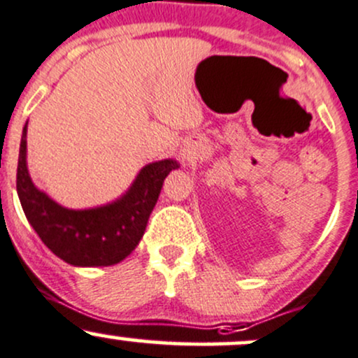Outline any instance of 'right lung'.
<instances>
[{"label": "right lung", "mask_w": 358, "mask_h": 358, "mask_svg": "<svg viewBox=\"0 0 358 358\" xmlns=\"http://www.w3.org/2000/svg\"><path fill=\"white\" fill-rule=\"evenodd\" d=\"M29 124V122H27ZM27 124L20 143L17 192L27 221L56 257L73 266H110L136 250L146 231L163 182L176 159L149 163L125 194L105 206L68 209L35 187L27 166Z\"/></svg>", "instance_id": "add662e5"}]
</instances>
